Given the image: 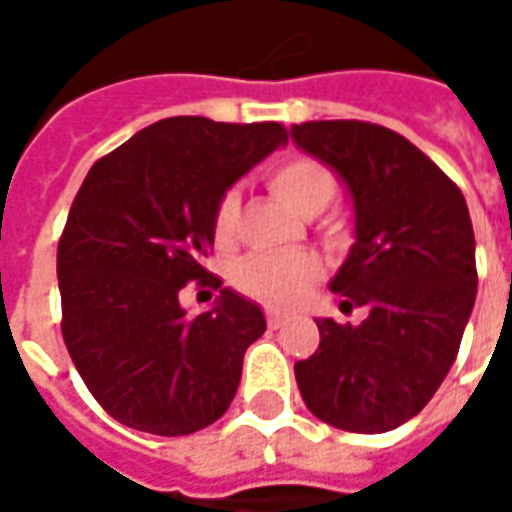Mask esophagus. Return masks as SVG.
<instances>
[{
	"label": "esophagus",
	"mask_w": 512,
	"mask_h": 512,
	"mask_svg": "<svg viewBox=\"0 0 512 512\" xmlns=\"http://www.w3.org/2000/svg\"><path fill=\"white\" fill-rule=\"evenodd\" d=\"M266 323L271 332H277V329H282V326L288 323V318H285V315H279V312H266Z\"/></svg>",
	"instance_id": "esophagus-1"
}]
</instances>
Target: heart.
<instances>
[{"label": "heart", "mask_w": 512, "mask_h": 512, "mask_svg": "<svg viewBox=\"0 0 512 512\" xmlns=\"http://www.w3.org/2000/svg\"><path fill=\"white\" fill-rule=\"evenodd\" d=\"M266 186L288 208L301 216H318L329 208V202L340 191V178L326 161L307 153H290L277 158L271 167L263 172ZM238 216H241V197L238 191H224L213 208V238L216 244H233L235 230H238ZM326 233L334 235V222H326ZM321 277V263L318 257L307 252L296 255H249L235 266L233 282L249 299L260 301L274 310H285L299 304L315 279Z\"/></svg>", "instance_id": "1"}]
</instances>
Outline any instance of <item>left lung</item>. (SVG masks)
<instances>
[{"instance_id":"obj_1","label":"left lung","mask_w":512,"mask_h":512,"mask_svg":"<svg viewBox=\"0 0 512 512\" xmlns=\"http://www.w3.org/2000/svg\"><path fill=\"white\" fill-rule=\"evenodd\" d=\"M354 197L356 244L329 288L359 326L323 318L321 345L296 362L312 414L351 433L417 417L461 348L477 296L474 230L461 189L417 145L365 120L290 128Z\"/></svg>"}]
</instances>
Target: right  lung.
Segmentation results:
<instances>
[{
	"label": "right lung",
	"instance_id": "add662e5",
	"mask_svg": "<svg viewBox=\"0 0 512 512\" xmlns=\"http://www.w3.org/2000/svg\"><path fill=\"white\" fill-rule=\"evenodd\" d=\"M285 142L279 123L167 117L87 172L57 246L62 340L117 422L186 436L230 408L266 318L230 288L194 318L178 296L222 285L202 266L216 200Z\"/></svg>",
	"mask_w": 512,
	"mask_h": 512
}]
</instances>
